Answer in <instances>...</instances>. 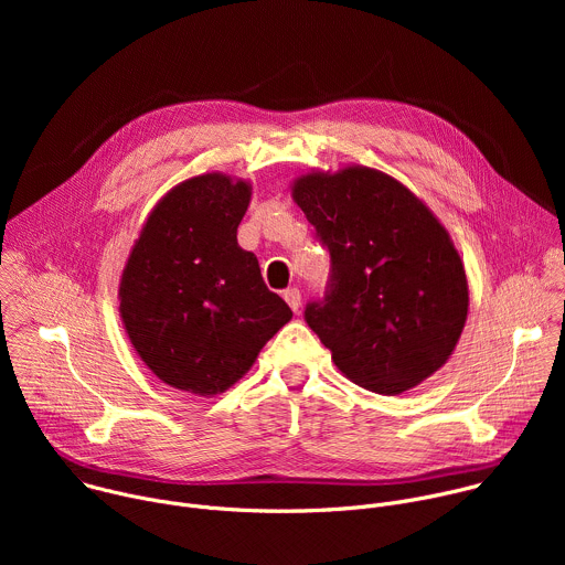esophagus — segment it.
I'll list each match as a JSON object with an SVG mask.
<instances>
[{
  "mask_svg": "<svg viewBox=\"0 0 565 565\" xmlns=\"http://www.w3.org/2000/svg\"><path fill=\"white\" fill-rule=\"evenodd\" d=\"M284 299H286V303L292 308V312L299 310V306H301V292H299L297 288H288V290L284 292Z\"/></svg>",
  "mask_w": 565,
  "mask_h": 565,
  "instance_id": "1",
  "label": "esophagus"
}]
</instances>
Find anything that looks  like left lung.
<instances>
[{
    "label": "left lung",
    "mask_w": 565,
    "mask_h": 565,
    "mask_svg": "<svg viewBox=\"0 0 565 565\" xmlns=\"http://www.w3.org/2000/svg\"><path fill=\"white\" fill-rule=\"evenodd\" d=\"M331 253L308 327L355 384L397 395L434 375L467 321L462 259L436 214L397 179L364 166L310 170L290 185Z\"/></svg>",
    "instance_id": "obj_1"
}]
</instances>
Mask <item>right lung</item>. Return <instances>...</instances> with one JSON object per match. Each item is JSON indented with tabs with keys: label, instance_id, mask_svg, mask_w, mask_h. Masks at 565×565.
Returning a JSON list of instances; mask_svg holds the SVG:
<instances>
[{
	"label": "right lung",
	"instance_id": "right-lung-1",
	"mask_svg": "<svg viewBox=\"0 0 565 565\" xmlns=\"http://www.w3.org/2000/svg\"><path fill=\"white\" fill-rule=\"evenodd\" d=\"M253 185L192 177L147 214L120 275V319L145 366L166 384L216 395L244 377L290 321L259 262L236 244Z\"/></svg>",
	"mask_w": 565,
	"mask_h": 565
}]
</instances>
